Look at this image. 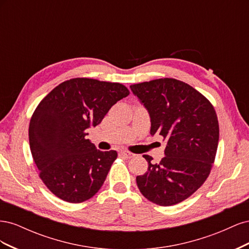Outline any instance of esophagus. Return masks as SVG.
<instances>
[{
    "mask_svg": "<svg viewBox=\"0 0 249 249\" xmlns=\"http://www.w3.org/2000/svg\"><path fill=\"white\" fill-rule=\"evenodd\" d=\"M119 156H122L124 158H126V159H131V158L135 157V154L130 153V152H126V150H120Z\"/></svg>",
    "mask_w": 249,
    "mask_h": 249,
    "instance_id": "34e87169",
    "label": "esophagus"
}]
</instances>
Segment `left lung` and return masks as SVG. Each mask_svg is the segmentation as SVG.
Masks as SVG:
<instances>
[{
    "label": "left lung",
    "mask_w": 249,
    "mask_h": 249,
    "mask_svg": "<svg viewBox=\"0 0 249 249\" xmlns=\"http://www.w3.org/2000/svg\"><path fill=\"white\" fill-rule=\"evenodd\" d=\"M147 110L150 134L167 140L165 157L136 178L143 196L167 207L185 200L205 183L214 163L219 124L214 107L187 83L171 78L130 86Z\"/></svg>",
    "instance_id": "8db88e82"
}]
</instances>
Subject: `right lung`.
<instances>
[{
	"mask_svg": "<svg viewBox=\"0 0 249 249\" xmlns=\"http://www.w3.org/2000/svg\"><path fill=\"white\" fill-rule=\"evenodd\" d=\"M129 94L119 83L76 78L59 84L37 106L29 125L30 149L40 178L57 197L83 202L101 189L117 153L97 149L87 130Z\"/></svg>",
	"mask_w": 249,
	"mask_h": 249,
	"instance_id": "right-lung-1",
	"label": "right lung"
}]
</instances>
